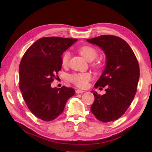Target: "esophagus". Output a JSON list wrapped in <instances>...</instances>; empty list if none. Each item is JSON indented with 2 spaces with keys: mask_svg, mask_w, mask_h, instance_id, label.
<instances>
[{
  "mask_svg": "<svg viewBox=\"0 0 152 152\" xmlns=\"http://www.w3.org/2000/svg\"><path fill=\"white\" fill-rule=\"evenodd\" d=\"M84 92H85V91H83V90H80V89L76 90V93H84Z\"/></svg>",
  "mask_w": 152,
  "mask_h": 152,
  "instance_id": "esophagus-1",
  "label": "esophagus"
}]
</instances>
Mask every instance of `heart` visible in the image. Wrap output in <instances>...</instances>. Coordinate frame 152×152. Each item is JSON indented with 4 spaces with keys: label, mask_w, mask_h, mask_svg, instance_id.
<instances>
[{
    "label": "heart",
    "mask_w": 152,
    "mask_h": 152,
    "mask_svg": "<svg viewBox=\"0 0 152 152\" xmlns=\"http://www.w3.org/2000/svg\"><path fill=\"white\" fill-rule=\"evenodd\" d=\"M80 52L82 56L88 61H92L95 59L98 56V52L95 48L90 46H83L80 49ZM70 54L69 52H65L62 56L61 63L63 66H66L69 63ZM91 78L90 74L88 72L75 73L71 74L69 77L70 81L74 85L79 88H84L88 84Z\"/></svg>",
    "instance_id": "heart-1"
}]
</instances>
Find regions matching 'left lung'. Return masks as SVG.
<instances>
[{
	"instance_id": "1",
	"label": "left lung",
	"mask_w": 152,
	"mask_h": 152,
	"mask_svg": "<svg viewBox=\"0 0 152 152\" xmlns=\"http://www.w3.org/2000/svg\"><path fill=\"white\" fill-rule=\"evenodd\" d=\"M88 42L98 46L106 55V66L95 88H106L103 95L92 91L95 101L91 110L104 123L116 120L129 107L136 94L140 77L137 57L126 42L113 35H101ZM101 89V88H99Z\"/></svg>"
}]
</instances>
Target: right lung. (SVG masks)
<instances>
[{
  "instance_id": "1",
  "label": "right lung",
  "mask_w": 152,
  "mask_h": 152,
  "mask_svg": "<svg viewBox=\"0 0 152 152\" xmlns=\"http://www.w3.org/2000/svg\"><path fill=\"white\" fill-rule=\"evenodd\" d=\"M77 40L42 38L22 57L19 68V89L28 108L38 119L53 120L62 114L68 99L75 94L72 88H52L51 83L62 67L61 56Z\"/></svg>"
}]
</instances>
